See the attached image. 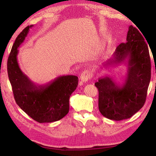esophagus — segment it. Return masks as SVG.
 I'll return each mask as SVG.
<instances>
[{"instance_id": "obj_1", "label": "esophagus", "mask_w": 156, "mask_h": 156, "mask_svg": "<svg viewBox=\"0 0 156 156\" xmlns=\"http://www.w3.org/2000/svg\"><path fill=\"white\" fill-rule=\"evenodd\" d=\"M92 77V73L89 70H84L80 74V78L83 83H86L89 80H90Z\"/></svg>"}]
</instances>
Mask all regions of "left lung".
<instances>
[{"mask_svg": "<svg viewBox=\"0 0 156 156\" xmlns=\"http://www.w3.org/2000/svg\"><path fill=\"white\" fill-rule=\"evenodd\" d=\"M144 36V35H143ZM125 62L127 65L125 83H115L110 76L101 77L95 83L98 89V108L105 118L119 121L128 119L144 106L151 80V60L144 37L130 25L126 43L116 47L113 58L105 67Z\"/></svg>", "mask_w": 156, "mask_h": 156, "instance_id": "8db88e82", "label": "left lung"}]
</instances>
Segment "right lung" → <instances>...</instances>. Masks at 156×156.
<instances>
[{"mask_svg": "<svg viewBox=\"0 0 156 156\" xmlns=\"http://www.w3.org/2000/svg\"><path fill=\"white\" fill-rule=\"evenodd\" d=\"M33 25L25 28L16 39L7 60V73L14 99L20 109L38 122L62 119L69 109V98L78 87L76 76H59L43 85L31 82L21 71L17 60L18 48Z\"/></svg>", "mask_w": 156, "mask_h": 156, "instance_id": "1", "label": "right lung"}]
</instances>
